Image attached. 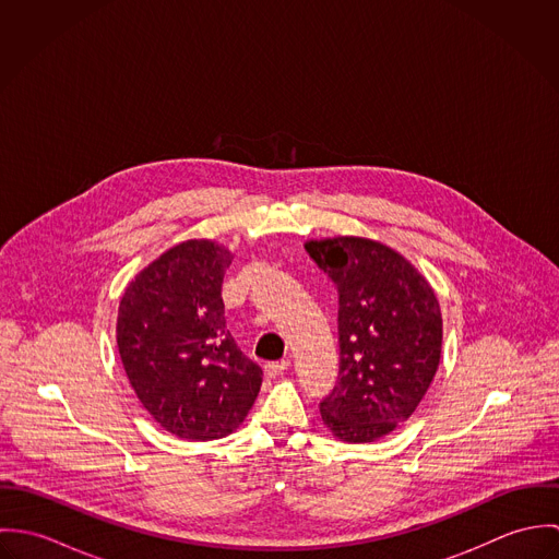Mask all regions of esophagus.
Masks as SVG:
<instances>
[{"label":"esophagus","mask_w":559,"mask_h":559,"mask_svg":"<svg viewBox=\"0 0 559 559\" xmlns=\"http://www.w3.org/2000/svg\"><path fill=\"white\" fill-rule=\"evenodd\" d=\"M286 368H288V361H286V359H284V361H275V364H266V366H264V374H266L269 379H275V377L284 374Z\"/></svg>","instance_id":"obj_1"}]
</instances>
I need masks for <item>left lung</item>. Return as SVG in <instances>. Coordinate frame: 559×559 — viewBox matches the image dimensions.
<instances>
[{"instance_id": "left-lung-1", "label": "left lung", "mask_w": 559, "mask_h": 559, "mask_svg": "<svg viewBox=\"0 0 559 559\" xmlns=\"http://www.w3.org/2000/svg\"><path fill=\"white\" fill-rule=\"evenodd\" d=\"M306 251L337 288V385L320 402L342 441L370 443L406 421L441 359L435 290L392 247L359 237L308 240Z\"/></svg>"}]
</instances>
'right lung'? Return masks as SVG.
<instances>
[{"instance_id": "1", "label": "right lung", "mask_w": 559, "mask_h": 559, "mask_svg": "<svg viewBox=\"0 0 559 559\" xmlns=\"http://www.w3.org/2000/svg\"><path fill=\"white\" fill-rule=\"evenodd\" d=\"M230 251L185 240L127 286L116 340L144 408L189 441L230 435L262 385V368L240 353L224 317L222 284Z\"/></svg>"}]
</instances>
